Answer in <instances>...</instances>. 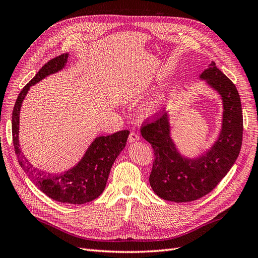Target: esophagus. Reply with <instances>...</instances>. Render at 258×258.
Listing matches in <instances>:
<instances>
[{
    "label": "esophagus",
    "instance_id": "1",
    "mask_svg": "<svg viewBox=\"0 0 258 258\" xmlns=\"http://www.w3.org/2000/svg\"><path fill=\"white\" fill-rule=\"evenodd\" d=\"M139 140H140V137H139V135L136 134V132H131L129 137H128V142L129 143H135V142L139 141Z\"/></svg>",
    "mask_w": 258,
    "mask_h": 258
}]
</instances>
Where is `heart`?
Returning a JSON list of instances; mask_svg holds the SVG:
<instances>
[{"label":"heart","mask_w":258,"mask_h":258,"mask_svg":"<svg viewBox=\"0 0 258 258\" xmlns=\"http://www.w3.org/2000/svg\"><path fill=\"white\" fill-rule=\"evenodd\" d=\"M163 106V98L160 95H155L142 103L140 111L144 117H153L160 113Z\"/></svg>","instance_id":"obj_1"}]
</instances>
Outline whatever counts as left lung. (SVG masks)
<instances>
[{
	"label": "left lung",
	"mask_w": 258,
	"mask_h": 258,
	"mask_svg": "<svg viewBox=\"0 0 258 258\" xmlns=\"http://www.w3.org/2000/svg\"><path fill=\"white\" fill-rule=\"evenodd\" d=\"M198 80L205 81L222 100L220 134L211 147L194 157L183 155L171 136L169 112L141 129L142 137L154 148L151 187L168 201L190 202L212 191L229 172L241 150L243 118L236 86L213 61Z\"/></svg>",
	"instance_id": "obj_1"
}]
</instances>
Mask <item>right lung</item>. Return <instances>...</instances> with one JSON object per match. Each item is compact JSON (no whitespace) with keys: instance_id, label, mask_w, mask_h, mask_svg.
<instances>
[{"instance_id":"1","label":"right lung","mask_w":258,"mask_h":258,"mask_svg":"<svg viewBox=\"0 0 258 258\" xmlns=\"http://www.w3.org/2000/svg\"><path fill=\"white\" fill-rule=\"evenodd\" d=\"M68 58L69 53H63L48 61L20 91L12 117L13 142L20 167L38 189L62 204L84 205L95 200L103 192L113 163L126 146L130 134L128 130L106 137H97L75 166L54 174L35 168L23 155L19 144L20 110L30 87L48 75L63 70Z\"/></svg>"}]
</instances>
